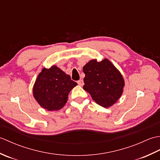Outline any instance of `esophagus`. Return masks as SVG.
<instances>
[{
    "instance_id": "34e87169",
    "label": "esophagus",
    "mask_w": 160,
    "mask_h": 160,
    "mask_svg": "<svg viewBox=\"0 0 160 160\" xmlns=\"http://www.w3.org/2000/svg\"><path fill=\"white\" fill-rule=\"evenodd\" d=\"M77 82H78V84H79L80 86H83L84 82H83V80H78Z\"/></svg>"
}]
</instances>
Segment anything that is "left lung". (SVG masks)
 <instances>
[{
    "label": "left lung",
    "mask_w": 160,
    "mask_h": 160,
    "mask_svg": "<svg viewBox=\"0 0 160 160\" xmlns=\"http://www.w3.org/2000/svg\"><path fill=\"white\" fill-rule=\"evenodd\" d=\"M83 89L96 102L104 108L114 104L122 96L124 80L116 67L108 59L91 60L83 67Z\"/></svg>",
    "instance_id": "left-lung-1"
}]
</instances>
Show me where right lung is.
Segmentation results:
<instances>
[{
	"label": "right lung",
	"instance_id": "obj_1",
	"mask_svg": "<svg viewBox=\"0 0 160 160\" xmlns=\"http://www.w3.org/2000/svg\"><path fill=\"white\" fill-rule=\"evenodd\" d=\"M77 83L56 66L44 68L36 78L33 88L34 98L43 108L57 111L67 102L68 95Z\"/></svg>",
	"mask_w": 160,
	"mask_h": 160
}]
</instances>
